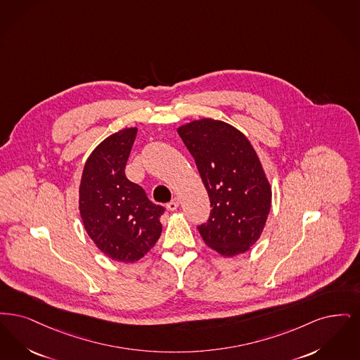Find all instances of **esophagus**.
Masks as SVG:
<instances>
[{
  "label": "esophagus",
  "instance_id": "esophagus-1",
  "mask_svg": "<svg viewBox=\"0 0 360 360\" xmlns=\"http://www.w3.org/2000/svg\"><path fill=\"white\" fill-rule=\"evenodd\" d=\"M179 204H180L179 199H177V198H173L172 200H171L169 203L167 204V207H168V210H169V211H176V210H177V207H179Z\"/></svg>",
  "mask_w": 360,
  "mask_h": 360
}]
</instances>
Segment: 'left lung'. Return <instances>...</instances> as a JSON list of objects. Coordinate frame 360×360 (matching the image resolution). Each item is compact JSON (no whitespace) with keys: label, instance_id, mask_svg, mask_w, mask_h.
<instances>
[{"label":"left lung","instance_id":"8db88e82","mask_svg":"<svg viewBox=\"0 0 360 360\" xmlns=\"http://www.w3.org/2000/svg\"><path fill=\"white\" fill-rule=\"evenodd\" d=\"M195 158L211 202L204 243L223 257L246 252L258 240L271 205V187L250 141L223 121L203 118L177 129Z\"/></svg>","mask_w":360,"mask_h":360}]
</instances>
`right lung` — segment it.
Returning <instances> with one entry per match:
<instances>
[{"instance_id": "obj_1", "label": "right lung", "mask_w": 360, "mask_h": 360, "mask_svg": "<svg viewBox=\"0 0 360 360\" xmlns=\"http://www.w3.org/2000/svg\"><path fill=\"white\" fill-rule=\"evenodd\" d=\"M137 127L102 141L89 156L79 186V212L96 248L117 262L131 264L156 245L165 208L125 176Z\"/></svg>"}]
</instances>
